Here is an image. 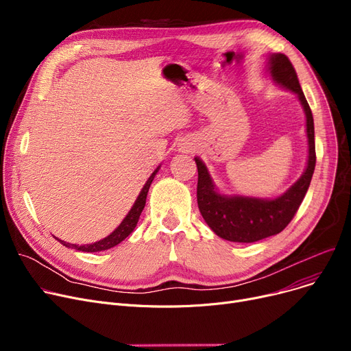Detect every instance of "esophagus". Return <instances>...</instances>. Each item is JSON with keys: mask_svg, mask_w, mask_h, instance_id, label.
I'll list each match as a JSON object with an SVG mask.
<instances>
[{"mask_svg": "<svg viewBox=\"0 0 351 351\" xmlns=\"http://www.w3.org/2000/svg\"><path fill=\"white\" fill-rule=\"evenodd\" d=\"M180 150L182 152V153H187V152H191L193 149H194V146H193V143H190V141H184L182 144H180Z\"/></svg>", "mask_w": 351, "mask_h": 351, "instance_id": "esophagus-1", "label": "esophagus"}]
</instances>
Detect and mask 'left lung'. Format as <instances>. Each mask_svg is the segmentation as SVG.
Returning <instances> with one entry per match:
<instances>
[{"mask_svg":"<svg viewBox=\"0 0 351 351\" xmlns=\"http://www.w3.org/2000/svg\"><path fill=\"white\" fill-rule=\"evenodd\" d=\"M267 72L280 88L295 93L306 116L307 162L296 182L275 198L248 195H226L218 191L217 185L204 161L194 157L198 169L197 201L198 208L210 228L222 239L251 243L282 232L292 221L311 185L315 166V123L313 114L291 60L283 53L267 56Z\"/></svg>","mask_w":351,"mask_h":351,"instance_id":"8db88e82","label":"left lung"}]
</instances>
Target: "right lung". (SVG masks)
I'll return each mask as SVG.
<instances>
[{"instance_id":"1","label":"right lung","mask_w":351,"mask_h":351,"mask_svg":"<svg viewBox=\"0 0 351 351\" xmlns=\"http://www.w3.org/2000/svg\"><path fill=\"white\" fill-rule=\"evenodd\" d=\"M161 167L160 166L153 171V174L149 177V180L146 181V184L143 185V189L138 194V197L136 198L133 207L130 208V211L128 213V215L125 217V219H123L120 222V225L117 226V228L110 234L108 235L106 238H103L100 241H96L93 243H86V245H76V243H69V242H65L62 241L59 238H56V241H59L62 245H65L66 248H72V250H76V251H82V252H100V251H106V250H110L113 248V246L119 245L121 241H125L132 232L133 230L136 228V225L138 222V218H140V214L144 208V205H146V198H147V193H149V189L150 185L156 177V174L158 173Z\"/></svg>"}]
</instances>
